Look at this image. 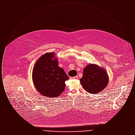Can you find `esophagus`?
Instances as JSON below:
<instances>
[{
  "label": "esophagus",
  "mask_w": 135,
  "mask_h": 135,
  "mask_svg": "<svg viewBox=\"0 0 135 135\" xmlns=\"http://www.w3.org/2000/svg\"><path fill=\"white\" fill-rule=\"evenodd\" d=\"M71 79H78V76H75L74 77H71Z\"/></svg>",
  "instance_id": "esophagus-1"
}]
</instances>
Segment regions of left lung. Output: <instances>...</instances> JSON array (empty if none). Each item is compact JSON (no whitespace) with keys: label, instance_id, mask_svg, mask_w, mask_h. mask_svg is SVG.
Wrapping results in <instances>:
<instances>
[{"label":"left lung","instance_id":"8db88e82","mask_svg":"<svg viewBox=\"0 0 135 135\" xmlns=\"http://www.w3.org/2000/svg\"><path fill=\"white\" fill-rule=\"evenodd\" d=\"M84 89L91 94L99 93L108 83V76L104 69L94 64L87 65L84 69L83 76L80 79Z\"/></svg>","mask_w":135,"mask_h":135}]
</instances>
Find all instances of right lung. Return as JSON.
<instances>
[{
	"mask_svg": "<svg viewBox=\"0 0 135 135\" xmlns=\"http://www.w3.org/2000/svg\"><path fill=\"white\" fill-rule=\"evenodd\" d=\"M54 57L53 52L40 57L32 72L36 89L42 95L51 98L59 96L64 90L65 81L69 79L64 70L58 66V60Z\"/></svg>",
	"mask_w": 135,
	"mask_h": 135,
	"instance_id": "right-lung-1",
	"label": "right lung"
}]
</instances>
